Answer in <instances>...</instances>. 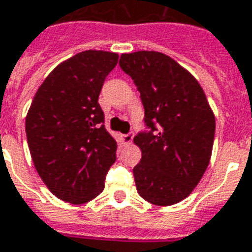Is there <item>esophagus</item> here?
<instances>
[{"instance_id": "obj_1", "label": "esophagus", "mask_w": 252, "mask_h": 252, "mask_svg": "<svg viewBox=\"0 0 252 252\" xmlns=\"http://www.w3.org/2000/svg\"><path fill=\"white\" fill-rule=\"evenodd\" d=\"M133 137H134V133H133V131H130V133H127V134H123L122 136L123 144H131V141H133Z\"/></svg>"}]
</instances>
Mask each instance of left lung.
<instances>
[{
  "instance_id": "obj_1",
  "label": "left lung",
  "mask_w": 252,
  "mask_h": 252,
  "mask_svg": "<svg viewBox=\"0 0 252 252\" xmlns=\"http://www.w3.org/2000/svg\"><path fill=\"white\" fill-rule=\"evenodd\" d=\"M119 65L140 92L149 129L133 140L143 154L133 169L137 192L155 206L176 204L209 166L216 116L195 76L164 53H123Z\"/></svg>"
}]
</instances>
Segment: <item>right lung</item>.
Segmentation results:
<instances>
[{
	"label": "right lung",
	"instance_id": "right-lung-1",
	"mask_svg": "<svg viewBox=\"0 0 252 252\" xmlns=\"http://www.w3.org/2000/svg\"><path fill=\"white\" fill-rule=\"evenodd\" d=\"M118 57L85 50L60 63L36 90L26 116L36 173L53 195L71 204L100 195L116 160L118 145L104 126L98 94Z\"/></svg>",
	"mask_w": 252,
	"mask_h": 252
}]
</instances>
